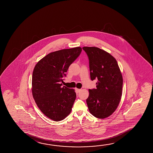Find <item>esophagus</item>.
Wrapping results in <instances>:
<instances>
[{"instance_id":"esophagus-1","label":"esophagus","mask_w":153,"mask_h":153,"mask_svg":"<svg viewBox=\"0 0 153 153\" xmlns=\"http://www.w3.org/2000/svg\"><path fill=\"white\" fill-rule=\"evenodd\" d=\"M76 91L77 93H79L81 91V89H78V88H76Z\"/></svg>"}]
</instances>
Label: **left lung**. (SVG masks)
<instances>
[{"label":"left lung","mask_w":153,"mask_h":153,"mask_svg":"<svg viewBox=\"0 0 153 153\" xmlns=\"http://www.w3.org/2000/svg\"><path fill=\"white\" fill-rule=\"evenodd\" d=\"M89 59L91 80L98 79L96 89L88 90L86 99L89 111L103 119L115 111L122 95L123 77L115 58L96 47H83Z\"/></svg>","instance_id":"1"}]
</instances>
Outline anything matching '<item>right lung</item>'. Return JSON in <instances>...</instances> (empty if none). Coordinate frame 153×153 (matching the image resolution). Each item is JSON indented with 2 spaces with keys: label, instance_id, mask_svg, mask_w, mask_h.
Here are the masks:
<instances>
[{
  "label": "right lung",
  "instance_id": "1",
  "mask_svg": "<svg viewBox=\"0 0 153 153\" xmlns=\"http://www.w3.org/2000/svg\"><path fill=\"white\" fill-rule=\"evenodd\" d=\"M82 50L80 47H76L50 53L39 61L33 69V98L43 114L52 120H63L71 111L76 97L75 90L61 87V83Z\"/></svg>",
  "mask_w": 153,
  "mask_h": 153
}]
</instances>
